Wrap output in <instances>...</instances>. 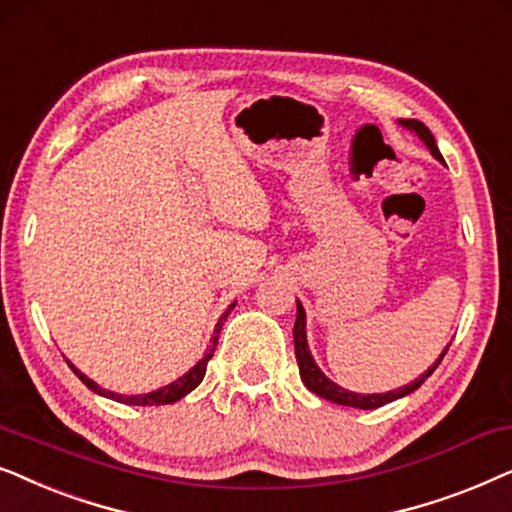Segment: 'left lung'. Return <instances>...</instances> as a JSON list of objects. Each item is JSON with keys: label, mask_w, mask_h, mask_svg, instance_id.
I'll use <instances>...</instances> for the list:
<instances>
[{"label": "left lung", "mask_w": 512, "mask_h": 512, "mask_svg": "<svg viewBox=\"0 0 512 512\" xmlns=\"http://www.w3.org/2000/svg\"><path fill=\"white\" fill-rule=\"evenodd\" d=\"M405 128H410V131H414L419 135L421 140H424V145L431 149V154L435 156V159L442 161V154L438 145H435V138L433 133L428 131V128L421 124V121L417 119H403L400 121ZM292 337H295V356H297V365H299V377H302L304 386L309 388L311 393L320 395V398L330 400V403H337V405H346V407H358V410H377V407L386 405V403H393V400L403 398V395H410L412 391H417V388L424 384V381L431 377L435 367L440 365V360L445 358L447 349L440 353V358L435 360V363L428 367V370L421 374L419 379H414L412 384L407 386H400L395 388V391H388V393H353V391H346V388H342L339 384H335V381H330L325 377L323 372H320V367L316 365V360L311 358V351H309V344H306V313H304V306L297 302V320H295V330H292Z\"/></svg>", "instance_id": "obj_1"}]
</instances>
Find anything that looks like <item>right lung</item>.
<instances>
[{"mask_svg": "<svg viewBox=\"0 0 512 512\" xmlns=\"http://www.w3.org/2000/svg\"><path fill=\"white\" fill-rule=\"evenodd\" d=\"M231 309H234V304L229 306L227 311L222 313L220 316V320H217V325H215V335H213V339H210V349H208V353L206 356H203L199 363H196L192 370H189L187 374H182L180 379H175L173 384H168V386H163V388H156V391H152V393H145V395H121V393H114V391H107V388H102V386H98L95 384L93 379H88L86 374H81L77 367H74L72 363H70V367H72V372L77 374V377L84 381V384L91 388L93 393H98V395H105V398H112V400H117V403H126V405H142V407H147V405H170V403H175V400H180V398H185V395L189 393V391H194L196 386L201 384L203 381V377H206V367H208V360L213 358V353H215V346H217V335H220V330H222V325H224V320H227V316L231 313Z\"/></svg>", "mask_w": 512, "mask_h": 512, "instance_id": "right-lung-1", "label": "right lung"}]
</instances>
